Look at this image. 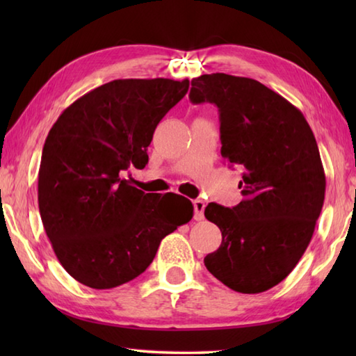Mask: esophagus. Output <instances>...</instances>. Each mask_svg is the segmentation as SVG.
I'll return each mask as SVG.
<instances>
[{"instance_id": "1", "label": "esophagus", "mask_w": 356, "mask_h": 356, "mask_svg": "<svg viewBox=\"0 0 356 356\" xmlns=\"http://www.w3.org/2000/svg\"><path fill=\"white\" fill-rule=\"evenodd\" d=\"M193 207H194V218L197 222L203 220V213H205V202L197 199L193 202Z\"/></svg>"}]
</instances>
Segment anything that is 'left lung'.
<instances>
[{"label": "left lung", "mask_w": 356, "mask_h": 356, "mask_svg": "<svg viewBox=\"0 0 356 356\" xmlns=\"http://www.w3.org/2000/svg\"><path fill=\"white\" fill-rule=\"evenodd\" d=\"M190 99L217 105L222 156L243 170V200L205 208L222 231L205 266L232 291L264 292L297 266L321 213L326 176L315 136L295 105L251 78L202 74Z\"/></svg>", "instance_id": "obj_1"}]
</instances>
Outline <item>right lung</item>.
Listing matches in <instances>:
<instances>
[{
	"label": "right lung",
	"mask_w": 356,
	"mask_h": 356,
	"mask_svg": "<svg viewBox=\"0 0 356 356\" xmlns=\"http://www.w3.org/2000/svg\"><path fill=\"white\" fill-rule=\"evenodd\" d=\"M190 81L116 79L67 107L42 148L38 205L59 263L76 282L111 289L140 275L163 237L193 218L177 194H145L122 179L143 168L157 124Z\"/></svg>",
	"instance_id": "right-lung-1"
}]
</instances>
